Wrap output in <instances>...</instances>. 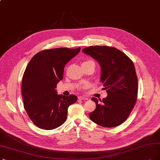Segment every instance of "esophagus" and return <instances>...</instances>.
<instances>
[{"instance_id":"1","label":"esophagus","mask_w":160,"mask_h":160,"mask_svg":"<svg viewBox=\"0 0 160 160\" xmlns=\"http://www.w3.org/2000/svg\"><path fill=\"white\" fill-rule=\"evenodd\" d=\"M78 99L79 100H88V98L87 97H82V96H80L78 97Z\"/></svg>"}]
</instances>
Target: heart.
I'll return each instance as SVG.
<instances>
[{
    "label": "heart",
    "instance_id": "b5f03b06",
    "mask_svg": "<svg viewBox=\"0 0 160 160\" xmlns=\"http://www.w3.org/2000/svg\"><path fill=\"white\" fill-rule=\"evenodd\" d=\"M91 62H93V63H94L93 61H91V60H88V61H86V62H83L82 64H84V63H91ZM85 86H86V85Z\"/></svg>",
    "mask_w": 160,
    "mask_h": 160
}]
</instances>
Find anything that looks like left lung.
I'll return each instance as SVG.
<instances>
[{
  "label": "left lung",
  "mask_w": 160,
  "mask_h": 160,
  "mask_svg": "<svg viewBox=\"0 0 160 160\" xmlns=\"http://www.w3.org/2000/svg\"><path fill=\"white\" fill-rule=\"evenodd\" d=\"M82 51L98 62L101 82L108 96L93 97L96 109L89 116L103 127L112 128L127 119L138 98V77L133 62L121 50L108 46H91Z\"/></svg>",
  "instance_id": "obj_1"
}]
</instances>
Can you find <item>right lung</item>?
Wrapping results in <instances>:
<instances>
[{
  "instance_id": "1",
  "label": "right lung",
  "mask_w": 160,
  "mask_h": 160,
  "mask_svg": "<svg viewBox=\"0 0 160 160\" xmlns=\"http://www.w3.org/2000/svg\"><path fill=\"white\" fill-rule=\"evenodd\" d=\"M80 50V47L42 50L27 66L22 80L24 108L39 128L52 130L60 127L67 119L69 106L77 102L76 95H58L55 89L63 79L65 65Z\"/></svg>"
}]
</instances>
